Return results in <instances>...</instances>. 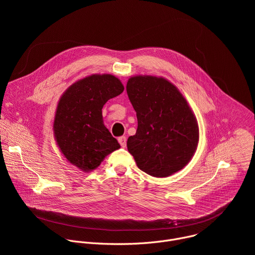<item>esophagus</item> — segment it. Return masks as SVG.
<instances>
[{"instance_id":"1","label":"esophagus","mask_w":255,"mask_h":255,"mask_svg":"<svg viewBox=\"0 0 255 255\" xmlns=\"http://www.w3.org/2000/svg\"><path fill=\"white\" fill-rule=\"evenodd\" d=\"M118 141H119L120 145H121V146H122L123 148L126 147V137H125V136L119 137V138H118Z\"/></svg>"}]
</instances>
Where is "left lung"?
I'll return each instance as SVG.
<instances>
[{"instance_id": "1", "label": "left lung", "mask_w": 255, "mask_h": 255, "mask_svg": "<svg viewBox=\"0 0 255 255\" xmlns=\"http://www.w3.org/2000/svg\"><path fill=\"white\" fill-rule=\"evenodd\" d=\"M126 90L138 121L127 147L139 169L156 177L180 170L199 142L197 120L183 95L168 81L148 76L129 79Z\"/></svg>"}]
</instances>
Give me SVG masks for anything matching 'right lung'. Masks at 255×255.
Returning <instances> with one entry per match:
<instances>
[{
    "label": "right lung",
    "instance_id": "add662e5",
    "mask_svg": "<svg viewBox=\"0 0 255 255\" xmlns=\"http://www.w3.org/2000/svg\"><path fill=\"white\" fill-rule=\"evenodd\" d=\"M123 91L122 83L114 76L93 75L70 86L62 95L53 130L61 152L70 163L90 171L106 155L120 148L103 123L102 109Z\"/></svg>",
    "mask_w": 255,
    "mask_h": 255
}]
</instances>
